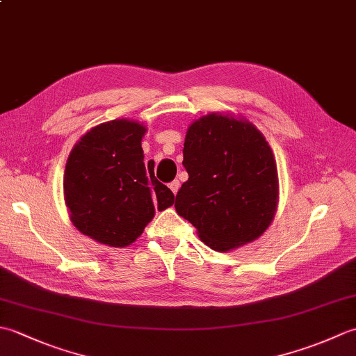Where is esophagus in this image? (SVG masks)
I'll return each instance as SVG.
<instances>
[{"mask_svg":"<svg viewBox=\"0 0 356 356\" xmlns=\"http://www.w3.org/2000/svg\"><path fill=\"white\" fill-rule=\"evenodd\" d=\"M168 186H170V190L172 191V194L176 195V194H177V191H179V188H180L179 180H172V182H171Z\"/></svg>","mask_w":356,"mask_h":356,"instance_id":"obj_1","label":"esophagus"}]
</instances>
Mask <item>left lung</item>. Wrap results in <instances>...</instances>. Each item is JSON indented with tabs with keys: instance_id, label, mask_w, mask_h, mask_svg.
Here are the masks:
<instances>
[{
	"instance_id": "obj_1",
	"label": "left lung",
	"mask_w": 356,
	"mask_h": 356,
	"mask_svg": "<svg viewBox=\"0 0 356 356\" xmlns=\"http://www.w3.org/2000/svg\"><path fill=\"white\" fill-rule=\"evenodd\" d=\"M188 180L176 195L177 214L218 252L251 243L269 228L278 205L274 153L245 118L209 113L188 127Z\"/></svg>"
}]
</instances>
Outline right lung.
I'll list each match as a JSON object with an SVG mask.
<instances>
[{
  "label": "right lung",
  "instance_id": "right-lung-1",
  "mask_svg": "<svg viewBox=\"0 0 356 356\" xmlns=\"http://www.w3.org/2000/svg\"><path fill=\"white\" fill-rule=\"evenodd\" d=\"M138 120L115 119L93 127L74 143L64 171V200L79 232L97 243L125 248L174 203L168 186L143 162Z\"/></svg>",
  "mask_w": 356,
  "mask_h": 356
}]
</instances>
